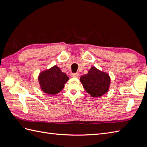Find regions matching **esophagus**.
Returning a JSON list of instances; mask_svg holds the SVG:
<instances>
[{
  "mask_svg": "<svg viewBox=\"0 0 147 147\" xmlns=\"http://www.w3.org/2000/svg\"><path fill=\"white\" fill-rule=\"evenodd\" d=\"M80 76V75L79 74H77V73H74V74H72V77L79 78Z\"/></svg>",
  "mask_w": 147,
  "mask_h": 147,
  "instance_id": "esophagus-1",
  "label": "esophagus"
}]
</instances>
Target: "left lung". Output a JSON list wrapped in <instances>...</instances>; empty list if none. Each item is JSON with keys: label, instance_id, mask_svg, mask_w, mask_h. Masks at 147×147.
Segmentation results:
<instances>
[{"label": "left lung", "instance_id": "left-lung-1", "mask_svg": "<svg viewBox=\"0 0 147 147\" xmlns=\"http://www.w3.org/2000/svg\"><path fill=\"white\" fill-rule=\"evenodd\" d=\"M80 82L89 94L98 97L109 91L110 78L107 73L92 67L87 74L80 77Z\"/></svg>", "mask_w": 147, "mask_h": 147}]
</instances>
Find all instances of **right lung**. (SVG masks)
Returning a JSON list of instances; mask_svg holds the SVG:
<instances>
[{
	"label": "right lung",
	"mask_w": 147,
	"mask_h": 147,
	"mask_svg": "<svg viewBox=\"0 0 147 147\" xmlns=\"http://www.w3.org/2000/svg\"><path fill=\"white\" fill-rule=\"evenodd\" d=\"M69 77L56 65L43 71L38 76L41 90L49 94H56L63 90Z\"/></svg>",
	"instance_id": "right-lung-1"
}]
</instances>
